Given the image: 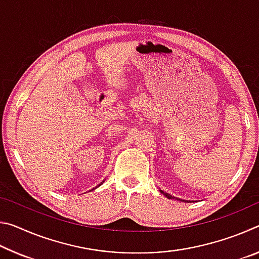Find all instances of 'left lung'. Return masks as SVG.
<instances>
[{
	"mask_svg": "<svg viewBox=\"0 0 259 259\" xmlns=\"http://www.w3.org/2000/svg\"><path fill=\"white\" fill-rule=\"evenodd\" d=\"M160 192L161 193H163V194H164V196H166V198H168V199H174L172 198V195H170V194H168V193H164L163 191H162V190H160Z\"/></svg>",
	"mask_w": 259,
	"mask_h": 259,
	"instance_id": "8db88e82",
	"label": "left lung"
}]
</instances>
